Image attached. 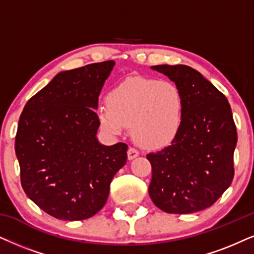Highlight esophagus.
Masks as SVG:
<instances>
[{
  "label": "esophagus",
  "mask_w": 254,
  "mask_h": 254,
  "mask_svg": "<svg viewBox=\"0 0 254 254\" xmlns=\"http://www.w3.org/2000/svg\"><path fill=\"white\" fill-rule=\"evenodd\" d=\"M138 156H139V152H138L136 149H133V147H129V150H127V159L132 160L134 158H137Z\"/></svg>",
  "instance_id": "1"
}]
</instances>
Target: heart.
I'll use <instances>...</instances> for the list:
<instances>
[{
	"instance_id": "b5f03b06",
	"label": "heart",
	"mask_w": 254,
	"mask_h": 254,
	"mask_svg": "<svg viewBox=\"0 0 254 254\" xmlns=\"http://www.w3.org/2000/svg\"><path fill=\"white\" fill-rule=\"evenodd\" d=\"M107 104L97 111L102 129L120 136L131 125L133 139L150 150L163 149L175 140L185 111V97L177 84L140 76L115 86Z\"/></svg>"
}]
</instances>
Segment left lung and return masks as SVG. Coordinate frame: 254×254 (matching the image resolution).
<instances>
[{
	"label": "left lung",
	"mask_w": 254,
	"mask_h": 254,
	"mask_svg": "<svg viewBox=\"0 0 254 254\" xmlns=\"http://www.w3.org/2000/svg\"><path fill=\"white\" fill-rule=\"evenodd\" d=\"M151 69L168 76L185 97L181 131L162 151L149 153V194L168 213H193L210 207L233 179L237 129L225 96L200 72L184 64Z\"/></svg>",
	"instance_id": "8db88e82"
}]
</instances>
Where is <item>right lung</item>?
Returning <instances> with one entry per match:
<instances>
[{"label":"right lung","mask_w":254,"mask_h":254,"mask_svg":"<svg viewBox=\"0 0 254 254\" xmlns=\"http://www.w3.org/2000/svg\"><path fill=\"white\" fill-rule=\"evenodd\" d=\"M115 61L61 71L25 104L15 152L22 188L38 207L62 220H83L104 206L127 145L98 142V96Z\"/></svg>","instance_id":"obj_1"}]
</instances>
